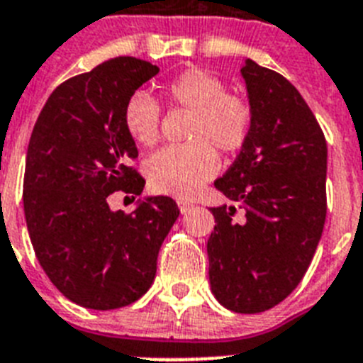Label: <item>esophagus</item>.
<instances>
[{"label": "esophagus", "instance_id": "obj_1", "mask_svg": "<svg viewBox=\"0 0 363 363\" xmlns=\"http://www.w3.org/2000/svg\"><path fill=\"white\" fill-rule=\"evenodd\" d=\"M177 205H179V211H181L182 214H186V212L194 207V205H191L190 201H186V199H179V201H177Z\"/></svg>", "mask_w": 363, "mask_h": 363}]
</instances>
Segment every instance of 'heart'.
Returning a JSON list of instances; mask_svg holds the SVG:
<instances>
[{
	"mask_svg": "<svg viewBox=\"0 0 363 363\" xmlns=\"http://www.w3.org/2000/svg\"><path fill=\"white\" fill-rule=\"evenodd\" d=\"M167 100L190 111L186 145L164 147L145 162L147 181L155 191L169 196H194L218 169L214 147L223 155L240 151L248 141L253 110L248 99L228 93L216 74L205 69H188L164 87ZM123 123L132 140L152 147L160 138V108L143 91L128 96Z\"/></svg>",
	"mask_w": 363,
	"mask_h": 363,
	"instance_id": "b5f03b06",
	"label": "heart"
}]
</instances>
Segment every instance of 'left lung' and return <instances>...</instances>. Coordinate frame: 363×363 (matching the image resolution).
<instances>
[{
  "mask_svg": "<svg viewBox=\"0 0 363 363\" xmlns=\"http://www.w3.org/2000/svg\"><path fill=\"white\" fill-rule=\"evenodd\" d=\"M240 74L253 110L248 141L214 186L211 291L235 313H261L304 278L326 220V140L296 87L246 59ZM242 208V218L234 212Z\"/></svg>",
  "mask_w": 363,
  "mask_h": 363,
  "instance_id": "obj_1",
  "label": "left lung"
}]
</instances>
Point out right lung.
<instances>
[{
	"instance_id": "add662e5",
	"label": "right lung",
	"mask_w": 363,
	"mask_h": 363,
	"mask_svg": "<svg viewBox=\"0 0 363 363\" xmlns=\"http://www.w3.org/2000/svg\"><path fill=\"white\" fill-rule=\"evenodd\" d=\"M156 74L143 59L104 61L59 85L31 132L23 175L29 238L50 281L84 308L106 311L141 298L179 218L166 196L138 199L130 214L108 203L113 191L141 196L145 186L130 166L138 147L123 110Z\"/></svg>"
}]
</instances>
